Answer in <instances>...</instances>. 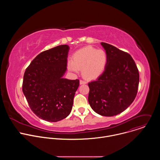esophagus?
<instances>
[{"mask_svg":"<svg viewBox=\"0 0 160 160\" xmlns=\"http://www.w3.org/2000/svg\"><path fill=\"white\" fill-rule=\"evenodd\" d=\"M87 82L85 81H83V80H80V85H83V84H86Z\"/></svg>","mask_w":160,"mask_h":160,"instance_id":"1","label":"esophagus"}]
</instances>
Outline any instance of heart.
<instances>
[{
  "instance_id": "1",
  "label": "heart",
  "mask_w": 160,
  "mask_h": 160,
  "mask_svg": "<svg viewBox=\"0 0 160 160\" xmlns=\"http://www.w3.org/2000/svg\"><path fill=\"white\" fill-rule=\"evenodd\" d=\"M108 62L106 52L87 46L77 51L68 61V68L70 72L78 73L82 70L83 76L88 80L96 79L104 72Z\"/></svg>"
}]
</instances>
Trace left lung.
I'll return each mask as SVG.
<instances>
[{
    "instance_id": "1",
    "label": "left lung",
    "mask_w": 160,
    "mask_h": 160,
    "mask_svg": "<svg viewBox=\"0 0 160 160\" xmlns=\"http://www.w3.org/2000/svg\"><path fill=\"white\" fill-rule=\"evenodd\" d=\"M108 56L102 74L88 83V103L99 115L112 117L124 111L138 93L139 74L131 56L107 43H101Z\"/></svg>"
}]
</instances>
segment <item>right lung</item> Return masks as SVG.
Instances as JSON below:
<instances>
[{
	"label": "right lung",
	"mask_w": 160,
	"mask_h": 160,
	"mask_svg": "<svg viewBox=\"0 0 160 160\" xmlns=\"http://www.w3.org/2000/svg\"><path fill=\"white\" fill-rule=\"evenodd\" d=\"M70 47L61 45L39 54L30 64L22 82L32 111L40 118L56 122L70 115L79 80L63 78Z\"/></svg>",
	"instance_id": "obj_1"
}]
</instances>
